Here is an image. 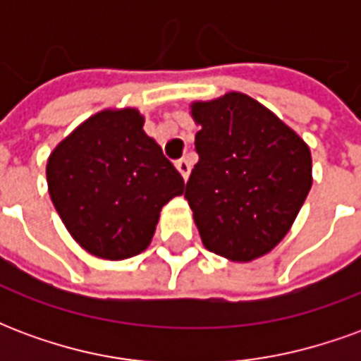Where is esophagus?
Listing matches in <instances>:
<instances>
[{
	"label": "esophagus",
	"instance_id": "1",
	"mask_svg": "<svg viewBox=\"0 0 361 361\" xmlns=\"http://www.w3.org/2000/svg\"><path fill=\"white\" fill-rule=\"evenodd\" d=\"M176 168H178V172L181 173V178L183 180H188L189 178V172H191V162H189L188 158H181L176 162Z\"/></svg>",
	"mask_w": 361,
	"mask_h": 361
}]
</instances>
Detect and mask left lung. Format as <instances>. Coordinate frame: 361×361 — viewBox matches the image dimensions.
<instances>
[{
    "label": "left lung",
    "instance_id": "8db88e82",
    "mask_svg": "<svg viewBox=\"0 0 361 361\" xmlns=\"http://www.w3.org/2000/svg\"><path fill=\"white\" fill-rule=\"evenodd\" d=\"M201 129L185 199L204 247L247 263L288 234L311 189V152L294 129L242 92L191 104Z\"/></svg>",
    "mask_w": 361,
    "mask_h": 361
}]
</instances>
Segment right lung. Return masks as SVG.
I'll use <instances>...</instances> for the list:
<instances>
[{
	"label": "right lung",
	"mask_w": 361,
	"mask_h": 361,
	"mask_svg": "<svg viewBox=\"0 0 361 361\" xmlns=\"http://www.w3.org/2000/svg\"><path fill=\"white\" fill-rule=\"evenodd\" d=\"M142 123L135 108L98 111L48 158V191L59 219L100 259L147 250L162 207L183 193V178Z\"/></svg>",
	"instance_id": "1"
}]
</instances>
